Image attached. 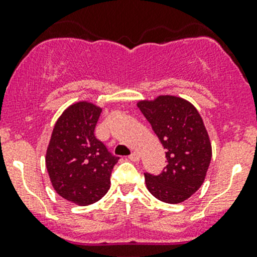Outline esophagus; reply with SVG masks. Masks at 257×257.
<instances>
[{"label":"esophagus","mask_w":257,"mask_h":257,"mask_svg":"<svg viewBox=\"0 0 257 257\" xmlns=\"http://www.w3.org/2000/svg\"><path fill=\"white\" fill-rule=\"evenodd\" d=\"M129 159H131L132 162H139V159H141V155H139L137 152H134L129 155Z\"/></svg>","instance_id":"1"}]
</instances>
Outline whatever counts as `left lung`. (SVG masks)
Segmentation results:
<instances>
[{
  "instance_id": "left-lung-1",
  "label": "left lung",
  "mask_w": 257,
  "mask_h": 257,
  "mask_svg": "<svg viewBox=\"0 0 257 257\" xmlns=\"http://www.w3.org/2000/svg\"><path fill=\"white\" fill-rule=\"evenodd\" d=\"M138 108L163 144L168 164L159 175L144 173L152 195L168 204L190 198L205 180L211 143L196 108L175 95L141 100Z\"/></svg>"
}]
</instances>
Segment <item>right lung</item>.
Instances as JSON below:
<instances>
[{"label": "right lung", "mask_w": 257, "mask_h": 257, "mask_svg": "<svg viewBox=\"0 0 257 257\" xmlns=\"http://www.w3.org/2000/svg\"><path fill=\"white\" fill-rule=\"evenodd\" d=\"M100 113L102 108L85 100L69 105L54 124L46 153L53 189L80 206L95 203L108 193L119 159L95 138Z\"/></svg>", "instance_id": "add662e5"}]
</instances>
